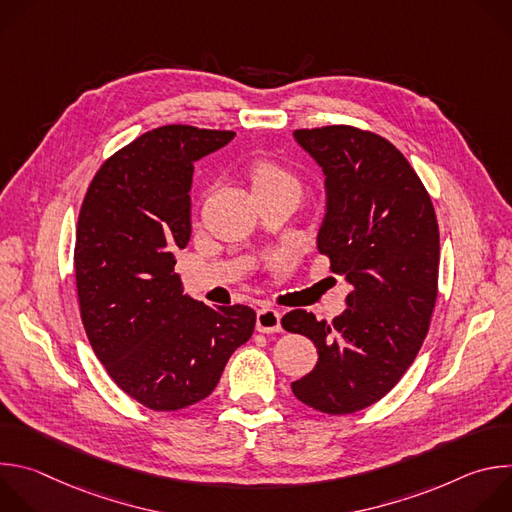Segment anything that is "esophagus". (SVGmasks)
<instances>
[{"label": "esophagus", "mask_w": 512, "mask_h": 512, "mask_svg": "<svg viewBox=\"0 0 512 512\" xmlns=\"http://www.w3.org/2000/svg\"><path fill=\"white\" fill-rule=\"evenodd\" d=\"M257 330L263 334L279 332L281 330V314L273 308L257 310Z\"/></svg>", "instance_id": "34e87169"}]
</instances>
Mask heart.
Instances as JSON below:
<instances>
[{"instance_id": "obj_1", "label": "heart", "mask_w": 512, "mask_h": 512, "mask_svg": "<svg viewBox=\"0 0 512 512\" xmlns=\"http://www.w3.org/2000/svg\"><path fill=\"white\" fill-rule=\"evenodd\" d=\"M249 178H251V186L255 192H263V190H271V188L287 186V184L298 186L294 176L285 172L281 166L267 162V160L255 162L249 170Z\"/></svg>"}]
</instances>
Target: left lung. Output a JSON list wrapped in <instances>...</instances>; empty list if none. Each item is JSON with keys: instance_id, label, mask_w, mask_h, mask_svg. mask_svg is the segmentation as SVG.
I'll list each match as a JSON object with an SVG mask.
<instances>
[{"instance_id": "1", "label": "left lung", "mask_w": 512, "mask_h": 512, "mask_svg": "<svg viewBox=\"0 0 512 512\" xmlns=\"http://www.w3.org/2000/svg\"><path fill=\"white\" fill-rule=\"evenodd\" d=\"M294 137L324 174L318 251L352 289L332 322L306 310L281 318L318 348L314 371L291 391L316 411L344 415L383 399L415 360L437 298L440 229L419 176L385 137L350 125Z\"/></svg>"}]
</instances>
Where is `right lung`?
Returning <instances> with one entry per match:
<instances>
[{
    "label": "right lung",
    "mask_w": 512,
    "mask_h": 512,
    "mask_svg": "<svg viewBox=\"0 0 512 512\" xmlns=\"http://www.w3.org/2000/svg\"><path fill=\"white\" fill-rule=\"evenodd\" d=\"M233 131L164 125L113 154L81 206L75 273L81 318L109 377L154 411L208 397L255 328L249 306L184 294L176 249L190 241L194 162Z\"/></svg>",
    "instance_id": "right-lung-1"
}]
</instances>
